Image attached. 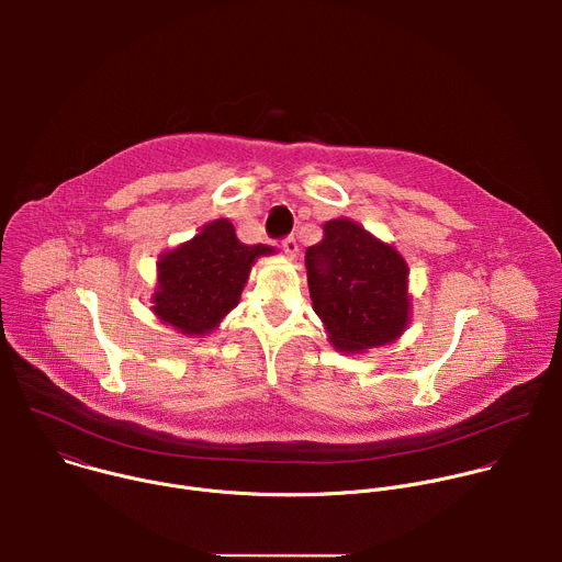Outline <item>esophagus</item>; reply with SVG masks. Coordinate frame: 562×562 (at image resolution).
Here are the masks:
<instances>
[{
	"mask_svg": "<svg viewBox=\"0 0 562 562\" xmlns=\"http://www.w3.org/2000/svg\"><path fill=\"white\" fill-rule=\"evenodd\" d=\"M282 249H284V254H286L289 258H295V256H297V251H300V247H297V239H295L293 235L284 237V239H282Z\"/></svg>",
	"mask_w": 562,
	"mask_h": 562,
	"instance_id": "obj_1",
	"label": "esophagus"
}]
</instances>
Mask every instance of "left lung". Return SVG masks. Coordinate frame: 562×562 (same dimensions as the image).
I'll list each match as a JSON object with an SVG mask.
<instances>
[{"label": "left lung", "mask_w": 562, "mask_h": 562, "mask_svg": "<svg viewBox=\"0 0 562 562\" xmlns=\"http://www.w3.org/2000/svg\"><path fill=\"white\" fill-rule=\"evenodd\" d=\"M304 265L313 311L338 351L360 353L403 336L412 311L409 267L391 245L338 217L306 249Z\"/></svg>", "instance_id": "8db88e82"}]
</instances>
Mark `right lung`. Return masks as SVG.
<instances>
[{
    "mask_svg": "<svg viewBox=\"0 0 562 562\" xmlns=\"http://www.w3.org/2000/svg\"><path fill=\"white\" fill-rule=\"evenodd\" d=\"M271 254L267 245L239 243L226 217L213 220L189 243L159 256L150 308L180 334H211L237 306L254 262Z\"/></svg>",
    "mask_w": 562,
    "mask_h": 562,
    "instance_id": "add662e5",
    "label": "right lung"
}]
</instances>
